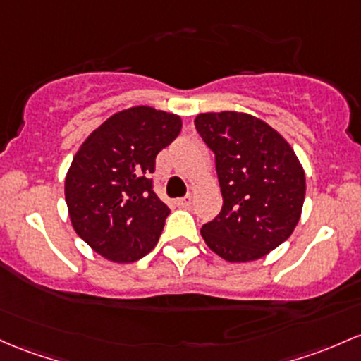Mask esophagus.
<instances>
[{
  "mask_svg": "<svg viewBox=\"0 0 361 361\" xmlns=\"http://www.w3.org/2000/svg\"><path fill=\"white\" fill-rule=\"evenodd\" d=\"M192 202H193V197L187 195V197H183V199L176 200V204L180 205V207H190V205H192Z\"/></svg>",
  "mask_w": 361,
  "mask_h": 361,
  "instance_id": "obj_1",
  "label": "esophagus"
}]
</instances>
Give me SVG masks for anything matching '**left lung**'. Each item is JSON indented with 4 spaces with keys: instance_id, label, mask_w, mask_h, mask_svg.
Segmentation results:
<instances>
[{
    "instance_id": "left-lung-1",
    "label": "left lung",
    "mask_w": 361,
    "mask_h": 361,
    "mask_svg": "<svg viewBox=\"0 0 361 361\" xmlns=\"http://www.w3.org/2000/svg\"><path fill=\"white\" fill-rule=\"evenodd\" d=\"M195 128L216 154L223 207L204 224L205 245L228 262H253L295 231L305 202V169L288 140L240 111L200 113Z\"/></svg>"
}]
</instances>
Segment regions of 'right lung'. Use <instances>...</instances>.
<instances>
[{"instance_id": "obj_1", "label": "right lung", "mask_w": 361, "mask_h": 361, "mask_svg": "<svg viewBox=\"0 0 361 361\" xmlns=\"http://www.w3.org/2000/svg\"><path fill=\"white\" fill-rule=\"evenodd\" d=\"M181 125L174 113L133 106L99 125L73 156L65 176L71 226L106 260L135 262L159 241L169 209L149 176Z\"/></svg>"}]
</instances>
